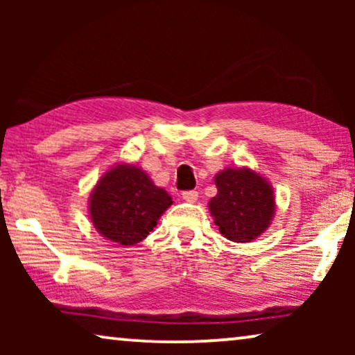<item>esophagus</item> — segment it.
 I'll return each instance as SVG.
<instances>
[{"mask_svg": "<svg viewBox=\"0 0 355 355\" xmlns=\"http://www.w3.org/2000/svg\"><path fill=\"white\" fill-rule=\"evenodd\" d=\"M182 198L186 202H191V203H193L198 198V192L197 191H184L182 192Z\"/></svg>", "mask_w": 355, "mask_h": 355, "instance_id": "1", "label": "esophagus"}]
</instances>
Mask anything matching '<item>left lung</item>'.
<instances>
[{
  "label": "left lung",
  "mask_w": 355,
  "mask_h": 355,
  "mask_svg": "<svg viewBox=\"0 0 355 355\" xmlns=\"http://www.w3.org/2000/svg\"><path fill=\"white\" fill-rule=\"evenodd\" d=\"M218 196L210 211L230 241L250 242L268 227L275 213L270 184L250 169H225L215 178Z\"/></svg>",
  "instance_id": "obj_1"
}]
</instances>
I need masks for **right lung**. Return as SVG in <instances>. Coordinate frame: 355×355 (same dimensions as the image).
<instances>
[{
  "instance_id": "add662e5",
  "label": "right lung",
  "mask_w": 355,
  "mask_h": 355,
  "mask_svg": "<svg viewBox=\"0 0 355 355\" xmlns=\"http://www.w3.org/2000/svg\"><path fill=\"white\" fill-rule=\"evenodd\" d=\"M171 203L166 191L155 186L142 169L119 164L92 192L90 216L106 239L134 245L153 231Z\"/></svg>"
}]
</instances>
